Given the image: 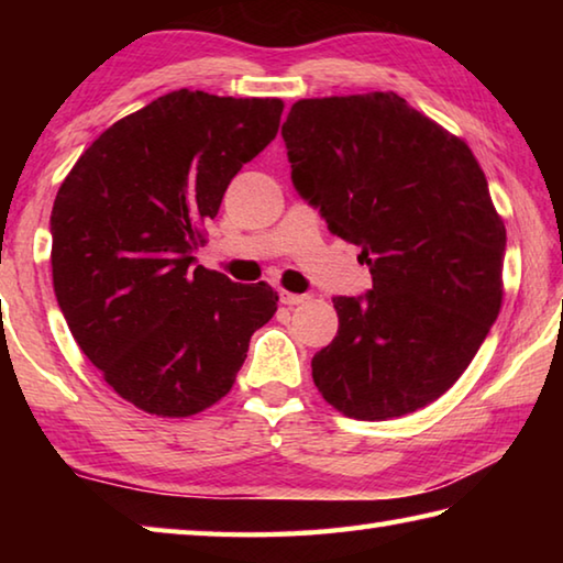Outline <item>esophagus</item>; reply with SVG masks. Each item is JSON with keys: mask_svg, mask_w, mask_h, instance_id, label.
Segmentation results:
<instances>
[{"mask_svg": "<svg viewBox=\"0 0 563 563\" xmlns=\"http://www.w3.org/2000/svg\"><path fill=\"white\" fill-rule=\"evenodd\" d=\"M305 300H310L308 295H298V292H288V290L280 292V302L288 305V308H295V305H302Z\"/></svg>", "mask_w": 563, "mask_h": 563, "instance_id": "obj_1", "label": "esophagus"}]
</instances>
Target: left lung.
<instances>
[{"label":"left lung","instance_id":"obj_1","mask_svg":"<svg viewBox=\"0 0 563 563\" xmlns=\"http://www.w3.org/2000/svg\"><path fill=\"white\" fill-rule=\"evenodd\" d=\"M283 139L292 186L373 275L369 292L332 300L316 387L367 422L417 412L462 377L501 308L507 228L484 170L395 91L295 101Z\"/></svg>","mask_w":563,"mask_h":563}]
</instances>
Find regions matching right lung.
I'll return each mask as SVG.
<instances>
[{"mask_svg": "<svg viewBox=\"0 0 563 563\" xmlns=\"http://www.w3.org/2000/svg\"><path fill=\"white\" fill-rule=\"evenodd\" d=\"M280 113V99L170 91L103 131L56 194L52 278L66 325L148 415L190 417L231 393L251 335L278 310L268 283H233L194 253Z\"/></svg>", "mask_w": 563, "mask_h": 563, "instance_id": "right-lung-1", "label": "right lung"}]
</instances>
